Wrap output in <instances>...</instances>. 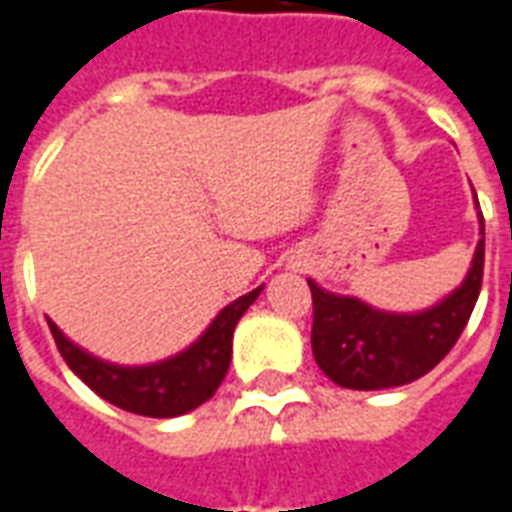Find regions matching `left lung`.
I'll list each match as a JSON object with an SVG mask.
<instances>
[{"label":"left lung","mask_w":512,"mask_h":512,"mask_svg":"<svg viewBox=\"0 0 512 512\" xmlns=\"http://www.w3.org/2000/svg\"><path fill=\"white\" fill-rule=\"evenodd\" d=\"M477 220L480 240L466 278L423 311H382L360 297L327 292L308 278L313 294L311 349L324 374L349 390H387L414 382L442 363L464 333L483 283V212H477Z\"/></svg>","instance_id":"8db88e82"}]
</instances>
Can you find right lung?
I'll use <instances>...</instances> for the list:
<instances>
[{
	"mask_svg": "<svg viewBox=\"0 0 512 512\" xmlns=\"http://www.w3.org/2000/svg\"><path fill=\"white\" fill-rule=\"evenodd\" d=\"M264 286L229 302L207 324V330L182 352L147 365H117L95 357L84 346L70 341L57 324L48 319V330L57 341L67 368L87 384L89 390L141 417H179L210 401L223 382L231 363V338L242 313L251 308Z\"/></svg>",
	"mask_w": 512,
	"mask_h": 512,
	"instance_id": "add662e5",
	"label": "right lung"
}]
</instances>
